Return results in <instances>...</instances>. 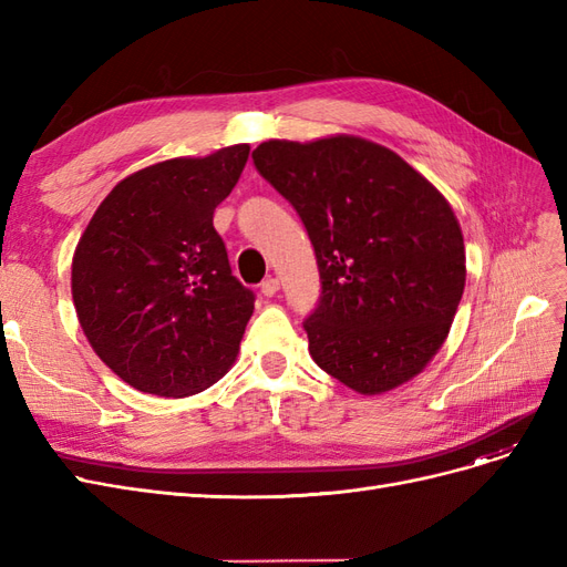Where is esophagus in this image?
Wrapping results in <instances>:
<instances>
[{
    "label": "esophagus",
    "instance_id": "obj_1",
    "mask_svg": "<svg viewBox=\"0 0 567 567\" xmlns=\"http://www.w3.org/2000/svg\"><path fill=\"white\" fill-rule=\"evenodd\" d=\"M279 288H281V284H279V279H274V277H269V279H265V281L260 284L262 296H267V298L277 296V293H279Z\"/></svg>",
    "mask_w": 567,
    "mask_h": 567
}]
</instances>
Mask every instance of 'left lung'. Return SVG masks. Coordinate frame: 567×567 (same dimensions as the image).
<instances>
[{
	"label": "left lung",
	"mask_w": 567,
	"mask_h": 567,
	"mask_svg": "<svg viewBox=\"0 0 567 567\" xmlns=\"http://www.w3.org/2000/svg\"><path fill=\"white\" fill-rule=\"evenodd\" d=\"M252 163L315 246L321 296L302 326L317 367L362 394L414 379L442 348L466 286L447 198L394 151L350 134L271 140Z\"/></svg>",
	"instance_id": "1"
}]
</instances>
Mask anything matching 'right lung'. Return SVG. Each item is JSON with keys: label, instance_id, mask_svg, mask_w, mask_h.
Wrapping results in <instances>:
<instances>
[{"label": "right lung", "instance_id": "1", "mask_svg": "<svg viewBox=\"0 0 567 567\" xmlns=\"http://www.w3.org/2000/svg\"><path fill=\"white\" fill-rule=\"evenodd\" d=\"M250 146L140 169L99 205L73 257L84 336L132 388L186 398L217 383L238 354L255 293L238 281L213 213Z\"/></svg>", "mask_w": 567, "mask_h": 567}]
</instances>
